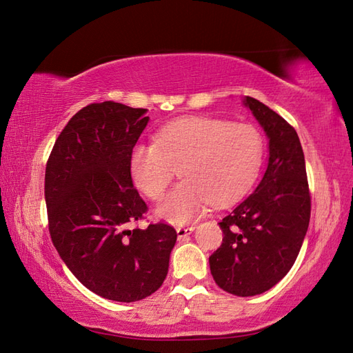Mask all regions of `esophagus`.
<instances>
[{"mask_svg":"<svg viewBox=\"0 0 353 353\" xmlns=\"http://www.w3.org/2000/svg\"><path fill=\"white\" fill-rule=\"evenodd\" d=\"M194 229H196V228H192V226H191V228H177V229H176L177 238L182 239V238H185V236H188L190 234H192Z\"/></svg>","mask_w":353,"mask_h":353,"instance_id":"1","label":"esophagus"}]
</instances>
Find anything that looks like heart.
Masks as SVG:
<instances>
[{"instance_id":"heart-1","label":"heart","mask_w":353,"mask_h":353,"mask_svg":"<svg viewBox=\"0 0 353 353\" xmlns=\"http://www.w3.org/2000/svg\"><path fill=\"white\" fill-rule=\"evenodd\" d=\"M264 142L250 124L219 118L188 117L163 125L156 142L132 150L134 185L148 199L159 200L179 168L183 181L154 209L157 219L185 224L206 211L243 197L256 179Z\"/></svg>"}]
</instances>
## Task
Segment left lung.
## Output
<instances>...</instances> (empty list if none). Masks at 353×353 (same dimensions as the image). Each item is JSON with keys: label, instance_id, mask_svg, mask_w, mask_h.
<instances>
[{"label": "left lung", "instance_id": "1", "mask_svg": "<svg viewBox=\"0 0 353 353\" xmlns=\"http://www.w3.org/2000/svg\"><path fill=\"white\" fill-rule=\"evenodd\" d=\"M252 110L268 138V163L249 197L219 223L223 243L209 256L215 283L239 297L262 294L287 274L308 230L311 197L296 130L252 97Z\"/></svg>", "mask_w": 353, "mask_h": 353}]
</instances>
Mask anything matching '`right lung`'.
<instances>
[{
	"label": "right lung",
	"instance_id": "1",
	"mask_svg": "<svg viewBox=\"0 0 353 353\" xmlns=\"http://www.w3.org/2000/svg\"><path fill=\"white\" fill-rule=\"evenodd\" d=\"M115 101L79 110L56 139L45 170L51 241L95 294L137 302L161 288L177 234L168 224L127 226L145 201L133 188L130 156L150 118Z\"/></svg>",
	"mask_w": 353,
	"mask_h": 353
}]
</instances>
